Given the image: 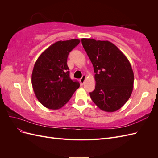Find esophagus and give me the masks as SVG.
Segmentation results:
<instances>
[{
  "instance_id": "1",
  "label": "esophagus",
  "mask_w": 158,
  "mask_h": 158,
  "mask_svg": "<svg viewBox=\"0 0 158 158\" xmlns=\"http://www.w3.org/2000/svg\"><path fill=\"white\" fill-rule=\"evenodd\" d=\"M85 78H86V76H85V75H83V76H82V77L81 78H80V80L81 84L83 85V84H84V82H85Z\"/></svg>"
}]
</instances>
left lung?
Segmentation results:
<instances>
[{
	"mask_svg": "<svg viewBox=\"0 0 158 158\" xmlns=\"http://www.w3.org/2000/svg\"><path fill=\"white\" fill-rule=\"evenodd\" d=\"M82 44L95 73V87L89 93L91 99L102 111H117L132 92L134 73L130 62L109 41L83 38Z\"/></svg>",
	"mask_w": 158,
	"mask_h": 158,
	"instance_id": "obj_1",
	"label": "left lung"
}]
</instances>
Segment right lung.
<instances>
[{
	"instance_id": "add662e5",
	"label": "right lung",
	"mask_w": 158,
	"mask_h": 158,
	"mask_svg": "<svg viewBox=\"0 0 158 158\" xmlns=\"http://www.w3.org/2000/svg\"><path fill=\"white\" fill-rule=\"evenodd\" d=\"M80 41L78 39L56 41L36 60L31 84L38 101L44 107L53 110L60 109L80 87L78 82L70 79L67 66L69 52Z\"/></svg>"
}]
</instances>
